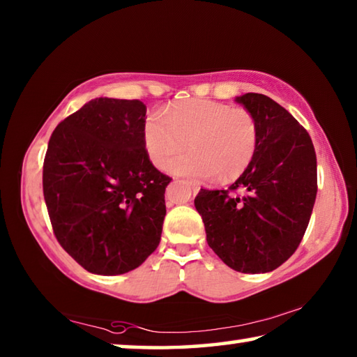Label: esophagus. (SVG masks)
Segmentation results:
<instances>
[{"label":"esophagus","mask_w":357,"mask_h":357,"mask_svg":"<svg viewBox=\"0 0 357 357\" xmlns=\"http://www.w3.org/2000/svg\"><path fill=\"white\" fill-rule=\"evenodd\" d=\"M187 187H189V189L193 192V193H197L198 190H200V187H198L197 184H193V183H189V181H185V183H184Z\"/></svg>","instance_id":"esophagus-1"}]
</instances>
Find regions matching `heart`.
<instances>
[{
    "label": "heart",
    "instance_id": "heart-1",
    "mask_svg": "<svg viewBox=\"0 0 357 357\" xmlns=\"http://www.w3.org/2000/svg\"><path fill=\"white\" fill-rule=\"evenodd\" d=\"M151 114L143 126V142L151 162L165 168L185 146L170 170L181 176L229 183L252 164L258 146L257 121L244 108L206 99H190Z\"/></svg>",
    "mask_w": 357,
    "mask_h": 357
}]
</instances>
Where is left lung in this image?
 <instances>
[{
    "mask_svg": "<svg viewBox=\"0 0 357 357\" xmlns=\"http://www.w3.org/2000/svg\"><path fill=\"white\" fill-rule=\"evenodd\" d=\"M257 121L252 164L228 190L202 189L195 208L206 241L223 263L244 274H263L293 255L317 198V154L307 130L268 96H238Z\"/></svg>",
    "mask_w": 357,
    "mask_h": 357,
    "instance_id": "1",
    "label": "left lung"
}]
</instances>
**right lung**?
<instances>
[{"label": "right lung", "instance_id": "right-lung-1", "mask_svg": "<svg viewBox=\"0 0 357 357\" xmlns=\"http://www.w3.org/2000/svg\"><path fill=\"white\" fill-rule=\"evenodd\" d=\"M146 105L98 98L58 124L42 185L58 243L88 273L135 269L160 243L170 178L144 149Z\"/></svg>", "mask_w": 357, "mask_h": 357}]
</instances>
